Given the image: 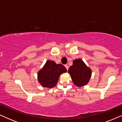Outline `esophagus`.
<instances>
[{
  "instance_id": "obj_1",
  "label": "esophagus",
  "mask_w": 122,
  "mask_h": 122,
  "mask_svg": "<svg viewBox=\"0 0 122 122\" xmlns=\"http://www.w3.org/2000/svg\"><path fill=\"white\" fill-rule=\"evenodd\" d=\"M65 66H66V70H68V69H69V66H68V65H65Z\"/></svg>"
}]
</instances>
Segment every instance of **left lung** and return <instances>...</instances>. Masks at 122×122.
<instances>
[{
	"label": "left lung",
	"instance_id": "1",
	"mask_svg": "<svg viewBox=\"0 0 122 122\" xmlns=\"http://www.w3.org/2000/svg\"><path fill=\"white\" fill-rule=\"evenodd\" d=\"M68 73L71 75L74 84L77 86H82L89 82L92 71L81 59H75L70 66Z\"/></svg>",
	"mask_w": 122,
	"mask_h": 122
}]
</instances>
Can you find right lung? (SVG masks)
Instances as JSON below:
<instances>
[{
	"label": "right lung",
	"mask_w": 122,
	"mask_h": 122,
	"mask_svg": "<svg viewBox=\"0 0 122 122\" xmlns=\"http://www.w3.org/2000/svg\"><path fill=\"white\" fill-rule=\"evenodd\" d=\"M66 67L54 61H47L42 69L38 73V81L43 87L53 88L56 86L60 75L66 72Z\"/></svg>",
	"instance_id": "obj_1"
}]
</instances>
